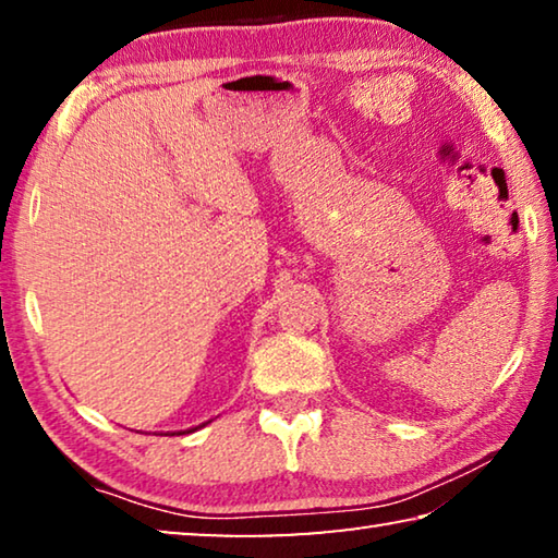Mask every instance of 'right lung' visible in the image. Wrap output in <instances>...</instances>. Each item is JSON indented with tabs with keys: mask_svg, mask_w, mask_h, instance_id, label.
Segmentation results:
<instances>
[{
	"mask_svg": "<svg viewBox=\"0 0 558 558\" xmlns=\"http://www.w3.org/2000/svg\"><path fill=\"white\" fill-rule=\"evenodd\" d=\"M192 430H196V428H192ZM192 430H184V433H192Z\"/></svg>",
	"mask_w": 558,
	"mask_h": 558,
	"instance_id": "right-lung-1",
	"label": "right lung"
}]
</instances>
